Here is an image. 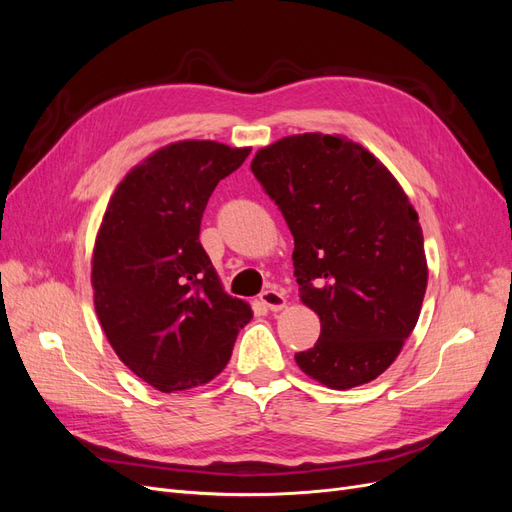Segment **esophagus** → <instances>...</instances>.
Masks as SVG:
<instances>
[{"instance_id": "esophagus-1", "label": "esophagus", "mask_w": 512, "mask_h": 512, "mask_svg": "<svg viewBox=\"0 0 512 512\" xmlns=\"http://www.w3.org/2000/svg\"><path fill=\"white\" fill-rule=\"evenodd\" d=\"M260 303L267 305L271 312H280V309L286 307V297H284L280 290L269 288L265 292H260Z\"/></svg>"}]
</instances>
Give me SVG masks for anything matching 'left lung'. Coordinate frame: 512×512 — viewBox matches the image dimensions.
Masks as SVG:
<instances>
[{
	"label": "left lung",
	"mask_w": 512,
	"mask_h": 512,
	"mask_svg": "<svg viewBox=\"0 0 512 512\" xmlns=\"http://www.w3.org/2000/svg\"><path fill=\"white\" fill-rule=\"evenodd\" d=\"M294 237L301 301L320 337L294 359L335 391L376 380L416 327L427 288L423 230L380 160L344 136H286L252 160Z\"/></svg>",
	"instance_id": "8db88e82"
}]
</instances>
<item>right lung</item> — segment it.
Instances as JSON below:
<instances>
[{"label":"right lung","mask_w":512,"mask_h":512,"mask_svg":"<svg viewBox=\"0 0 512 512\" xmlns=\"http://www.w3.org/2000/svg\"><path fill=\"white\" fill-rule=\"evenodd\" d=\"M247 156L215 141L166 145L108 200L91 260L96 314L123 365L162 393L218 376L252 320L198 239L215 185Z\"/></svg>","instance_id":"add662e5"}]
</instances>
